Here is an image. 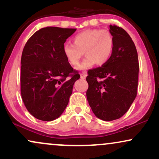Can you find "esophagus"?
<instances>
[{
  "label": "esophagus",
  "instance_id": "34e87169",
  "mask_svg": "<svg viewBox=\"0 0 159 159\" xmlns=\"http://www.w3.org/2000/svg\"><path fill=\"white\" fill-rule=\"evenodd\" d=\"M80 75H81V79H84V78L87 77V72H81V74H80Z\"/></svg>",
  "mask_w": 159,
  "mask_h": 159
}]
</instances>
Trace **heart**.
I'll return each mask as SVG.
<instances>
[{
  "mask_svg": "<svg viewBox=\"0 0 159 159\" xmlns=\"http://www.w3.org/2000/svg\"><path fill=\"white\" fill-rule=\"evenodd\" d=\"M73 45L66 43L63 55L71 66H76L84 53L85 59L78 66L79 69L102 66L108 62L114 49V37L110 31L100 29L86 30L72 38Z\"/></svg>",
  "mask_w": 159,
  "mask_h": 159,
  "instance_id": "b5f03b06",
  "label": "heart"
}]
</instances>
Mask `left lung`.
<instances>
[{"label": "left lung", "mask_w": 159, "mask_h": 159, "mask_svg": "<svg viewBox=\"0 0 159 159\" xmlns=\"http://www.w3.org/2000/svg\"><path fill=\"white\" fill-rule=\"evenodd\" d=\"M114 49L108 62L90 69L86 78L87 98L93 114L105 121L117 120L129 109L138 92V52L132 38L122 27L110 25Z\"/></svg>", "instance_id": "left-lung-1"}]
</instances>
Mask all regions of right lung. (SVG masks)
<instances>
[{
  "label": "right lung",
  "instance_id": "1",
  "mask_svg": "<svg viewBox=\"0 0 159 159\" xmlns=\"http://www.w3.org/2000/svg\"><path fill=\"white\" fill-rule=\"evenodd\" d=\"M76 29L43 27L24 47L21 94L27 110L36 119L52 121L63 114L80 75L63 55L65 42Z\"/></svg>",
  "mask_w": 159,
  "mask_h": 159
}]
</instances>
